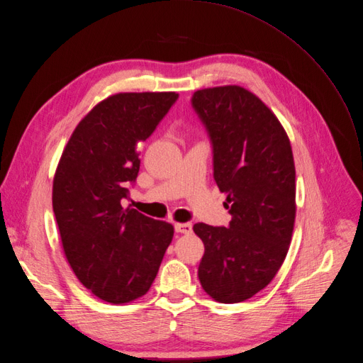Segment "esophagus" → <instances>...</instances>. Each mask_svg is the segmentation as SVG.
Segmentation results:
<instances>
[{"mask_svg":"<svg viewBox=\"0 0 363 363\" xmlns=\"http://www.w3.org/2000/svg\"><path fill=\"white\" fill-rule=\"evenodd\" d=\"M174 230L176 233H180V234H190L194 228H191L190 223H183V224H176Z\"/></svg>","mask_w":363,"mask_h":363,"instance_id":"34e87169","label":"esophagus"}]
</instances>
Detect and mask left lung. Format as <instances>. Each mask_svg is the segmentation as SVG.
<instances>
[{
  "label": "left lung",
  "instance_id": "obj_1",
  "mask_svg": "<svg viewBox=\"0 0 363 363\" xmlns=\"http://www.w3.org/2000/svg\"><path fill=\"white\" fill-rule=\"evenodd\" d=\"M191 106L231 214L228 227L194 225L205 245L199 281L217 302L239 303L271 283L287 255L296 216L291 146L268 106L236 84L196 91Z\"/></svg>",
  "mask_w": 363,
  "mask_h": 363
}]
</instances>
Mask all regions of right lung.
Here are the masks:
<instances>
[{"instance_id":"obj_1","label":"right lung","mask_w":363,"mask_h":363,"mask_svg":"<svg viewBox=\"0 0 363 363\" xmlns=\"http://www.w3.org/2000/svg\"><path fill=\"white\" fill-rule=\"evenodd\" d=\"M176 92L117 94L74 129L58 162L52 209L79 281L108 303H127L152 286L174 228L123 208L135 184L138 143L151 136Z\"/></svg>"}]
</instances>
